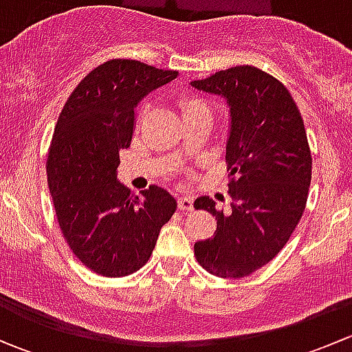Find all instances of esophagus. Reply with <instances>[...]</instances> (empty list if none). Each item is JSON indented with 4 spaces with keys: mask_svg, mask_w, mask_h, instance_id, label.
Listing matches in <instances>:
<instances>
[{
    "mask_svg": "<svg viewBox=\"0 0 352 352\" xmlns=\"http://www.w3.org/2000/svg\"><path fill=\"white\" fill-rule=\"evenodd\" d=\"M177 202H179L180 211H192L194 209V199L190 196H180Z\"/></svg>",
    "mask_w": 352,
    "mask_h": 352,
    "instance_id": "1",
    "label": "esophagus"
}]
</instances>
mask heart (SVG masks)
Segmentation results:
<instances>
[{
  "mask_svg": "<svg viewBox=\"0 0 352 352\" xmlns=\"http://www.w3.org/2000/svg\"><path fill=\"white\" fill-rule=\"evenodd\" d=\"M182 112H184V117L189 116V113L192 112H201V110H208V105L204 104L202 100H199V98H194V97H186L182 100ZM144 109L140 110V117L143 116Z\"/></svg>",
  "mask_w": 352,
  "mask_h": 352,
  "instance_id": "heart-1",
  "label": "heart"
}]
</instances>
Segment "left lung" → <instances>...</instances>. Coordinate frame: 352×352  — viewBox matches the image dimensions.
<instances>
[{"instance_id": "8db88e82", "label": "left lung", "mask_w": 352, "mask_h": 352, "mask_svg": "<svg viewBox=\"0 0 352 352\" xmlns=\"http://www.w3.org/2000/svg\"><path fill=\"white\" fill-rule=\"evenodd\" d=\"M190 87L228 105L233 199L228 212L218 211L208 196L196 199L194 208L216 216L218 228L196 242L194 254L218 278H245L279 254L305 211L311 180L305 124L285 85L254 66L218 71Z\"/></svg>"}]
</instances>
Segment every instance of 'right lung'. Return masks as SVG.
Listing matches in <instances>:
<instances>
[{
	"label": "right lung",
	"instance_id": "right-lung-1",
	"mask_svg": "<svg viewBox=\"0 0 352 352\" xmlns=\"http://www.w3.org/2000/svg\"><path fill=\"white\" fill-rule=\"evenodd\" d=\"M177 74L112 59L78 83L56 124L47 180L59 226L73 254L105 278L143 267L177 209L175 197L163 187L151 186L136 196L117 179L138 104Z\"/></svg>",
	"mask_w": 352,
	"mask_h": 352
}]
</instances>
